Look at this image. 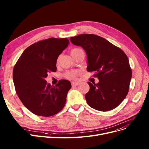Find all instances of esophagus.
I'll list each match as a JSON object with an SVG mask.
<instances>
[{
  "mask_svg": "<svg viewBox=\"0 0 149 149\" xmlns=\"http://www.w3.org/2000/svg\"><path fill=\"white\" fill-rule=\"evenodd\" d=\"M71 84L72 86H78L80 84V83L78 82V81H72V82H71Z\"/></svg>",
  "mask_w": 149,
  "mask_h": 149,
  "instance_id": "34e87169",
  "label": "esophagus"
}]
</instances>
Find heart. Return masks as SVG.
<instances>
[{"instance_id":"b5f03b06","label":"heart","mask_w":149,"mask_h":149,"mask_svg":"<svg viewBox=\"0 0 149 149\" xmlns=\"http://www.w3.org/2000/svg\"><path fill=\"white\" fill-rule=\"evenodd\" d=\"M81 51V49H80V48H74L70 51V54H72L74 53H76L79 51ZM60 61V57H58L57 60V64L59 63ZM80 74V72L79 70H70V71H68L65 74V77L67 78V79H75L78 75Z\"/></svg>"}]
</instances>
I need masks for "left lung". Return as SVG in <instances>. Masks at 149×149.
Masks as SVG:
<instances>
[{
    "label": "left lung",
    "instance_id": "obj_1",
    "mask_svg": "<svg viewBox=\"0 0 149 149\" xmlns=\"http://www.w3.org/2000/svg\"><path fill=\"white\" fill-rule=\"evenodd\" d=\"M87 55L89 72L94 71L97 84L88 81L90 89L85 98L88 105L100 111H109L119 106L127 95L132 70L127 56L106 39L84 34L70 38Z\"/></svg>",
    "mask_w": 149,
    "mask_h": 149
}]
</instances>
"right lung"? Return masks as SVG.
<instances>
[{"mask_svg": "<svg viewBox=\"0 0 149 149\" xmlns=\"http://www.w3.org/2000/svg\"><path fill=\"white\" fill-rule=\"evenodd\" d=\"M69 41L67 38H49L35 43L23 52L13 69V82L17 94L29 111L51 116L64 107L71 84L61 80L55 86L45 79L57 70V60Z\"/></svg>", "mask_w": 149, "mask_h": 149, "instance_id": "right-lung-1", "label": "right lung"}]
</instances>
